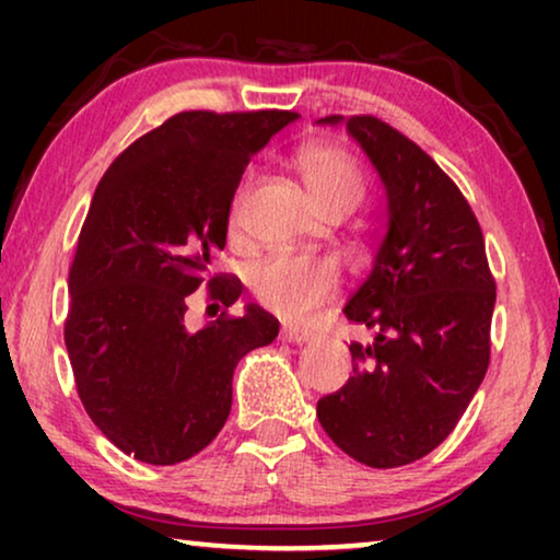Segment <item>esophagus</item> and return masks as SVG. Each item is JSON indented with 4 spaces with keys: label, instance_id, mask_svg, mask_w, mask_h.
I'll use <instances>...</instances> for the list:
<instances>
[{
    "label": "esophagus",
    "instance_id": "obj_1",
    "mask_svg": "<svg viewBox=\"0 0 560 560\" xmlns=\"http://www.w3.org/2000/svg\"><path fill=\"white\" fill-rule=\"evenodd\" d=\"M311 336L313 334L303 326H282V339L290 341V343H305L311 339Z\"/></svg>",
    "mask_w": 560,
    "mask_h": 560
}]
</instances>
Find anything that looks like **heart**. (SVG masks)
<instances>
[{
    "label": "heart",
    "mask_w": 560,
    "mask_h": 560,
    "mask_svg": "<svg viewBox=\"0 0 560 560\" xmlns=\"http://www.w3.org/2000/svg\"><path fill=\"white\" fill-rule=\"evenodd\" d=\"M298 171L320 211H351L364 196V175L357 160L336 144H308L298 152ZM252 175L236 190L234 219L249 194ZM252 293L265 308L285 318H301L326 303L339 288V267L331 257L270 255L249 270Z\"/></svg>",
    "instance_id": "b5f03b06"
}]
</instances>
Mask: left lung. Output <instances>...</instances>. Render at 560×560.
<instances>
[{
    "instance_id": "obj_1",
    "label": "left lung",
    "mask_w": 560,
    "mask_h": 560,
    "mask_svg": "<svg viewBox=\"0 0 560 560\" xmlns=\"http://www.w3.org/2000/svg\"><path fill=\"white\" fill-rule=\"evenodd\" d=\"M347 129L385 186L387 234L343 305L374 341L351 343L354 374L316 416L343 454L395 469L446 441L479 389L497 293L479 221L435 160L370 114Z\"/></svg>"
}]
</instances>
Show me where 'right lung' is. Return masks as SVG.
Returning <instances> with one entry per match:
<instances>
[{
	"instance_id": "1",
	"label": "right lung",
	"mask_w": 560,
	"mask_h": 560,
	"mask_svg": "<svg viewBox=\"0 0 560 560\" xmlns=\"http://www.w3.org/2000/svg\"><path fill=\"white\" fill-rule=\"evenodd\" d=\"M295 112H180L135 140L96 186L68 272L66 349L98 431L137 462L196 456L232 410L234 366L278 318L247 305L188 331V295L234 305L242 282L211 275L249 158Z\"/></svg>"
}]
</instances>
